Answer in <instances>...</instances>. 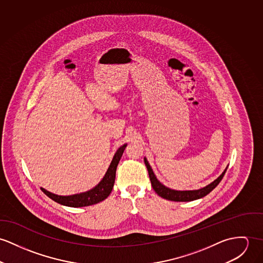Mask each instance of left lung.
<instances>
[{
  "label": "left lung",
  "instance_id": "1",
  "mask_svg": "<svg viewBox=\"0 0 263 263\" xmlns=\"http://www.w3.org/2000/svg\"><path fill=\"white\" fill-rule=\"evenodd\" d=\"M144 162H145L146 167L148 171V175L149 178L151 181V185L153 187V190L155 191V193L165 199V200H170V201H174V202H191V201H195L201 198H204V196H206L208 194H210L218 184L219 182L222 180L223 176L225 175L226 171L228 167H226V170L223 172V174L220 175L217 179H215L213 182H211L210 184H208L206 186H204L203 189L200 190H195V191H175L172 190L165 185H163L154 175L151 166L149 165L146 157H144Z\"/></svg>",
  "mask_w": 263,
  "mask_h": 263
}]
</instances>
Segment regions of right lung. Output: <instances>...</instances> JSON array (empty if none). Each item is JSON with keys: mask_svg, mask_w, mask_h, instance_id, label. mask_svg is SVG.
Returning <instances> with one entry per match:
<instances>
[{"mask_svg": "<svg viewBox=\"0 0 263 263\" xmlns=\"http://www.w3.org/2000/svg\"><path fill=\"white\" fill-rule=\"evenodd\" d=\"M126 146L127 144H124L118 149L112 161H111V164H110L106 175L103 177V179L93 189L89 190L88 192L72 195V196H58L55 194H52V193L44 190L43 187H40L41 191L48 198L53 200L54 202L63 204V205L72 206V208L87 206V205L98 204V203L104 201L105 199H107L109 197V195L111 194V192L113 190L118 163L122 157V154H123Z\"/></svg>", "mask_w": 263, "mask_h": 263, "instance_id": "right-lung-1", "label": "right lung"}]
</instances>
